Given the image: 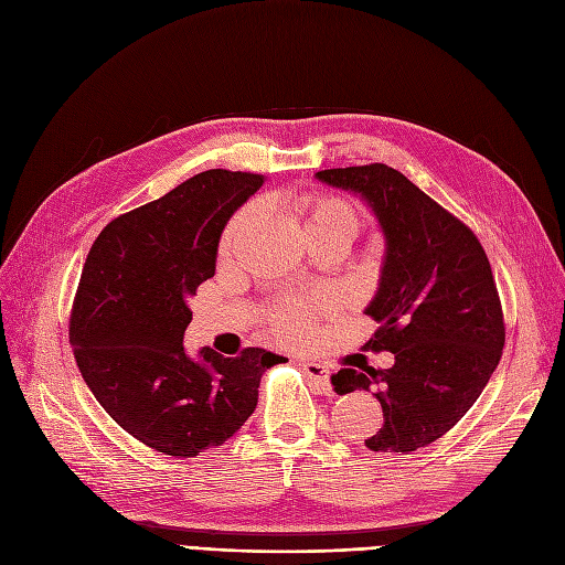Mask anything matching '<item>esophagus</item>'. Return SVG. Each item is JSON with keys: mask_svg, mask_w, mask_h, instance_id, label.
I'll use <instances>...</instances> for the list:
<instances>
[{"mask_svg": "<svg viewBox=\"0 0 565 565\" xmlns=\"http://www.w3.org/2000/svg\"><path fill=\"white\" fill-rule=\"evenodd\" d=\"M301 370L306 377H309L322 393H330L332 391V384H330V370L324 367L322 363H316V361H303L301 363Z\"/></svg>", "mask_w": 565, "mask_h": 565, "instance_id": "esophagus-1", "label": "esophagus"}]
</instances>
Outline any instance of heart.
Wrapping results in <instances>:
<instances>
[{"mask_svg":"<svg viewBox=\"0 0 565 565\" xmlns=\"http://www.w3.org/2000/svg\"><path fill=\"white\" fill-rule=\"evenodd\" d=\"M297 212L303 218V233H344L349 241H353L358 228H361V218H358V210L344 198L337 195H303L297 202ZM254 207H243L235 212L226 224L224 233H221L218 241V256L226 259L231 256L237 237L245 231V224L249 221ZM332 309V301L318 297V299H285L273 306L268 313V328L273 337H278L282 344H303L313 337L316 330V318L324 311Z\"/></svg>","mask_w":565,"mask_h":565,"instance_id":"b5f03b06","label":"heart"}]
</instances>
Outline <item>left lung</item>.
Here are the masks:
<instances>
[{"mask_svg": "<svg viewBox=\"0 0 565 565\" xmlns=\"http://www.w3.org/2000/svg\"><path fill=\"white\" fill-rule=\"evenodd\" d=\"M316 177L361 195L380 221L386 256L365 309L380 328L365 347L396 358L388 370H339L332 386L374 391L382 403L370 450L426 448L467 415L502 358L504 316L486 249L398 169L374 162Z\"/></svg>", "mask_w": 565, "mask_h": 565, "instance_id": "obj_1", "label": "left lung"}]
</instances>
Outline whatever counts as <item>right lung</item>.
<instances>
[{"label":"right lung","mask_w":565,"mask_h":565,"mask_svg":"<svg viewBox=\"0 0 565 565\" xmlns=\"http://www.w3.org/2000/svg\"><path fill=\"white\" fill-rule=\"evenodd\" d=\"M262 174L210 169L100 231L82 268L71 344L100 407L143 446L195 457L254 413L262 374L282 361L264 349L224 358L183 351L188 301L216 270L218 237L259 191Z\"/></svg>","instance_id":"add662e5"}]
</instances>
